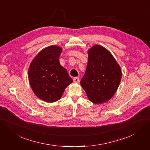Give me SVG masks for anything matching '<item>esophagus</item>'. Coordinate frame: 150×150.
<instances>
[{
  "label": "esophagus",
  "instance_id": "esophagus-1",
  "mask_svg": "<svg viewBox=\"0 0 150 150\" xmlns=\"http://www.w3.org/2000/svg\"><path fill=\"white\" fill-rule=\"evenodd\" d=\"M73 81L74 83H79V77H75L73 78Z\"/></svg>",
  "mask_w": 150,
  "mask_h": 150
}]
</instances>
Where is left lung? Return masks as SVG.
<instances>
[{
    "label": "left lung",
    "instance_id": "left-lung-1",
    "mask_svg": "<svg viewBox=\"0 0 150 150\" xmlns=\"http://www.w3.org/2000/svg\"><path fill=\"white\" fill-rule=\"evenodd\" d=\"M88 52L87 67L81 85L89 101L94 104L106 103L119 87L121 67L111 52L101 46L94 45Z\"/></svg>",
    "mask_w": 150,
    "mask_h": 150
}]
</instances>
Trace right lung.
<instances>
[{
  "label": "right lung",
  "instance_id": "1",
  "mask_svg": "<svg viewBox=\"0 0 150 150\" xmlns=\"http://www.w3.org/2000/svg\"><path fill=\"white\" fill-rule=\"evenodd\" d=\"M62 48L50 46L43 49L31 62L28 78L36 96L47 103L60 99L65 89L72 82L67 70L59 62Z\"/></svg>",
  "mask_w": 150,
  "mask_h": 150
}]
</instances>
